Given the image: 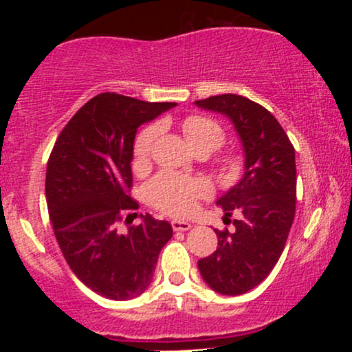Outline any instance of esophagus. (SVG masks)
Instances as JSON below:
<instances>
[{"mask_svg":"<svg viewBox=\"0 0 352 352\" xmlns=\"http://www.w3.org/2000/svg\"><path fill=\"white\" fill-rule=\"evenodd\" d=\"M193 227V223H190V221H185V220H172V228L175 230V232H187Z\"/></svg>","mask_w":352,"mask_h":352,"instance_id":"1","label":"esophagus"}]
</instances>
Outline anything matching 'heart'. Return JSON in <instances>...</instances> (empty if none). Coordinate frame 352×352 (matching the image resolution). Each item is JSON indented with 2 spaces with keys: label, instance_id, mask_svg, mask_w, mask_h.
<instances>
[{
  "label": "heart",
  "instance_id": "1",
  "mask_svg": "<svg viewBox=\"0 0 352 352\" xmlns=\"http://www.w3.org/2000/svg\"><path fill=\"white\" fill-rule=\"evenodd\" d=\"M185 139L193 152H213L223 144L225 134L215 120L205 116H188L182 124ZM160 134V125L145 127L134 142V168L144 170L151 162L152 148ZM210 195V185L205 180L190 179L164 172L147 185V197L153 207L168 215H188L197 207V201Z\"/></svg>",
  "mask_w": 352,
  "mask_h": 352
}]
</instances>
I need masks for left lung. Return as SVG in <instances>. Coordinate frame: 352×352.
<instances>
[{
    "label": "left lung",
    "instance_id": "obj_1",
    "mask_svg": "<svg viewBox=\"0 0 352 352\" xmlns=\"http://www.w3.org/2000/svg\"><path fill=\"white\" fill-rule=\"evenodd\" d=\"M193 104L230 119L243 147V177L217 200L225 218L236 213L235 230H215L217 250L199 261L213 292L236 296L268 276L288 240L296 210L294 148L272 112L243 96H212Z\"/></svg>",
    "mask_w": 352,
    "mask_h": 352
}]
</instances>
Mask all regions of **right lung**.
I'll use <instances>...</instances> for the list:
<instances>
[{"label": "right lung", "mask_w": 352, "mask_h": 352, "mask_svg": "<svg viewBox=\"0 0 352 352\" xmlns=\"http://www.w3.org/2000/svg\"><path fill=\"white\" fill-rule=\"evenodd\" d=\"M175 106L104 92L76 112L51 152L46 201L56 240L72 273L109 300L140 296L172 238V225L148 213L125 232L119 221L139 208L129 195L137 129Z\"/></svg>", "instance_id": "right-lung-1"}]
</instances>
